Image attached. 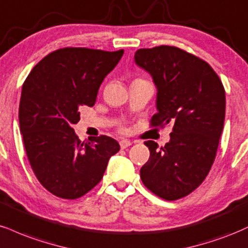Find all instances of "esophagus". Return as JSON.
<instances>
[{"label":"esophagus","instance_id":"esophagus-1","mask_svg":"<svg viewBox=\"0 0 248 248\" xmlns=\"http://www.w3.org/2000/svg\"><path fill=\"white\" fill-rule=\"evenodd\" d=\"M119 145H121V148H126V147H129V146H131V145H132V142H131L130 140H127V139H122L121 141H119Z\"/></svg>","mask_w":248,"mask_h":248}]
</instances>
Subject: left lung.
Returning a JSON list of instances; mask_svg holds the SVG:
<instances>
[{"mask_svg": "<svg viewBox=\"0 0 248 248\" xmlns=\"http://www.w3.org/2000/svg\"><path fill=\"white\" fill-rule=\"evenodd\" d=\"M135 62L156 87L152 126L173 124L164 147L145 141L150 159L141 181L166 201L187 196L204 181L216 156L225 119V90L204 60L174 46L140 48Z\"/></svg>", "mask_w": 248, "mask_h": 248, "instance_id": "8db88e82", "label": "left lung"}]
</instances>
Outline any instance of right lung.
<instances>
[{"mask_svg":"<svg viewBox=\"0 0 248 248\" xmlns=\"http://www.w3.org/2000/svg\"><path fill=\"white\" fill-rule=\"evenodd\" d=\"M123 49L60 48L33 67L22 88L19 129L38 181L60 199L83 196L101 181L119 144L107 136L81 141L73 125L93 107L104 78Z\"/></svg>","mask_w":248,"mask_h":248,"instance_id":"1","label":"right lung"}]
</instances>
